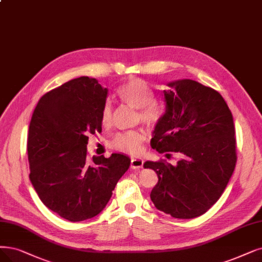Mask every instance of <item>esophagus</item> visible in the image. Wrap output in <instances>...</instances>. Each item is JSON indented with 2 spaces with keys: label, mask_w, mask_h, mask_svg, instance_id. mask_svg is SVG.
Returning a JSON list of instances; mask_svg holds the SVG:
<instances>
[{
  "label": "esophagus",
  "mask_w": 262,
  "mask_h": 262,
  "mask_svg": "<svg viewBox=\"0 0 262 262\" xmlns=\"http://www.w3.org/2000/svg\"><path fill=\"white\" fill-rule=\"evenodd\" d=\"M144 164V161L142 159H132L131 160V169L139 170L142 169Z\"/></svg>",
  "instance_id": "esophagus-1"
}]
</instances>
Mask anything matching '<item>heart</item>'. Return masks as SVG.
Masks as SVG:
<instances>
[{
    "instance_id": "heart-1",
    "label": "heart",
    "mask_w": 262,
    "mask_h": 262,
    "mask_svg": "<svg viewBox=\"0 0 262 262\" xmlns=\"http://www.w3.org/2000/svg\"><path fill=\"white\" fill-rule=\"evenodd\" d=\"M118 95L128 105L140 110V118L148 125H155L161 118L160 107L154 102V93L149 86L142 79H132L122 85ZM113 118V106L111 102L104 104L101 113L103 124H110ZM144 141V134L141 131H127L117 134L112 142L113 147L119 151L130 155H138L141 151V145Z\"/></svg>"
}]
</instances>
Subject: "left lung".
I'll return each instance as SVG.
<instances>
[{
	"label": "left lung",
	"instance_id": "obj_1",
	"mask_svg": "<svg viewBox=\"0 0 262 262\" xmlns=\"http://www.w3.org/2000/svg\"><path fill=\"white\" fill-rule=\"evenodd\" d=\"M165 112L156 124L150 145L158 152H180L175 165L146 161L158 183L150 199L157 210L190 219L217 202L233 174L235 130L231 111L216 90L192 79L167 83Z\"/></svg>",
	"mask_w": 262,
	"mask_h": 262
}]
</instances>
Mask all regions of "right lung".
<instances>
[{
    "instance_id": "obj_1",
    "label": "right lung",
    "mask_w": 262,
    "mask_h": 262,
    "mask_svg": "<svg viewBox=\"0 0 262 262\" xmlns=\"http://www.w3.org/2000/svg\"><path fill=\"white\" fill-rule=\"evenodd\" d=\"M107 93L96 78L72 79L41 97L31 118L30 181L44 205L69 222L100 214L130 166L123 154L87 159L88 135L102 131Z\"/></svg>"
}]
</instances>
